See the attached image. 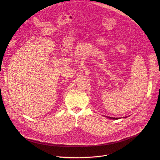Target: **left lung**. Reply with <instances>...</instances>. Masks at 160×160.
<instances>
[{
    "label": "left lung",
    "mask_w": 160,
    "mask_h": 160,
    "mask_svg": "<svg viewBox=\"0 0 160 160\" xmlns=\"http://www.w3.org/2000/svg\"><path fill=\"white\" fill-rule=\"evenodd\" d=\"M106 117H107L108 118L112 119H119L118 118H112V117H108V116H106Z\"/></svg>",
    "instance_id": "obj_1"
}]
</instances>
